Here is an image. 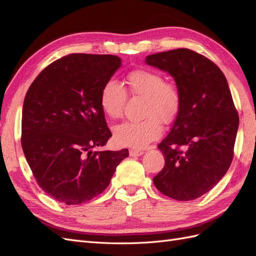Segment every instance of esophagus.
I'll return each instance as SVG.
<instances>
[{"label": "esophagus", "mask_w": 256, "mask_h": 256, "mask_svg": "<svg viewBox=\"0 0 256 256\" xmlns=\"http://www.w3.org/2000/svg\"><path fill=\"white\" fill-rule=\"evenodd\" d=\"M129 154L131 157H138L141 156V154H143V152L140 150H130Z\"/></svg>", "instance_id": "1"}]
</instances>
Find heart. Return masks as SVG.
<instances>
[{
    "label": "heart",
    "instance_id": "heart-1",
    "mask_svg": "<svg viewBox=\"0 0 256 256\" xmlns=\"http://www.w3.org/2000/svg\"><path fill=\"white\" fill-rule=\"evenodd\" d=\"M132 95L144 97L140 122H125L114 128L115 142L134 150L144 148L161 136V124L174 120L182 106L180 90L164 76L152 69H136L126 76ZM100 106L111 120L122 118L127 102V92L115 80H108L100 92Z\"/></svg>",
    "mask_w": 256,
    "mask_h": 256
}]
</instances>
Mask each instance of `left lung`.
Returning a JSON list of instances; mask_svg holds the SVG:
<instances>
[{
	"mask_svg": "<svg viewBox=\"0 0 256 256\" xmlns=\"http://www.w3.org/2000/svg\"><path fill=\"white\" fill-rule=\"evenodd\" d=\"M145 62L171 74L182 94L171 131L158 145L166 164L154 184L177 200L198 198L219 182L234 157L239 116L226 78L214 62L186 48Z\"/></svg>",
	"mask_w": 256,
	"mask_h": 256,
	"instance_id": "8db88e82",
	"label": "left lung"
}]
</instances>
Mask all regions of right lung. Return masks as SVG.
<instances>
[{
    "label": "right lung",
    "mask_w": 256,
    "mask_h": 256,
    "mask_svg": "<svg viewBox=\"0 0 256 256\" xmlns=\"http://www.w3.org/2000/svg\"><path fill=\"white\" fill-rule=\"evenodd\" d=\"M122 65L111 54L72 53L53 62L30 84L23 102L21 145L40 187L78 205L109 186L128 150L92 152L112 134L100 92Z\"/></svg>",
    "instance_id": "obj_1"
}]
</instances>
